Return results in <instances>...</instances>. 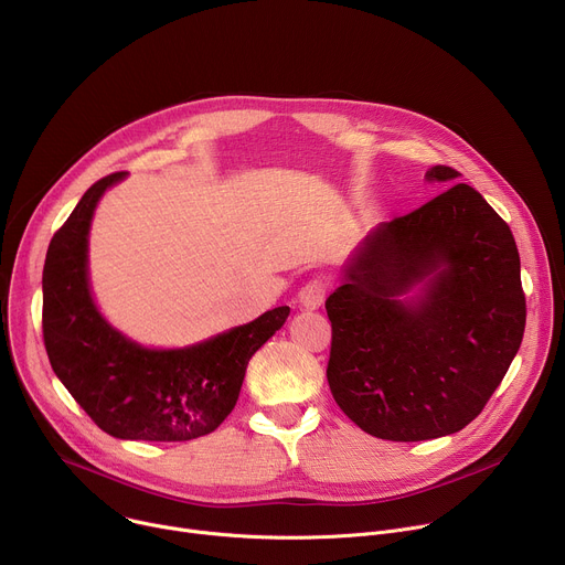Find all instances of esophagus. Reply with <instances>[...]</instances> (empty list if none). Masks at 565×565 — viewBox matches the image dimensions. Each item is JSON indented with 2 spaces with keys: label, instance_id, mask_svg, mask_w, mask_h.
<instances>
[{
  "label": "esophagus",
  "instance_id": "1",
  "mask_svg": "<svg viewBox=\"0 0 565 565\" xmlns=\"http://www.w3.org/2000/svg\"><path fill=\"white\" fill-rule=\"evenodd\" d=\"M324 295H327L324 284H321L319 279L308 281V284L299 290V295H297L299 308H303V310H317L321 303H324Z\"/></svg>",
  "mask_w": 565,
  "mask_h": 565
}]
</instances>
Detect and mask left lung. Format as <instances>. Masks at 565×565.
Instances as JSON below:
<instances>
[{"label":"left lung","instance_id":"obj_1","mask_svg":"<svg viewBox=\"0 0 565 565\" xmlns=\"http://www.w3.org/2000/svg\"><path fill=\"white\" fill-rule=\"evenodd\" d=\"M443 194L373 227L327 299L329 386L366 434L416 443L467 427L488 405L525 331L510 225L451 168Z\"/></svg>","mask_w":565,"mask_h":565}]
</instances>
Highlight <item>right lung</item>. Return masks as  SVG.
Segmentation results:
<instances>
[{"instance_id":"add662e5","label":"right lung","mask_w":565,"mask_h":565,"mask_svg":"<svg viewBox=\"0 0 565 565\" xmlns=\"http://www.w3.org/2000/svg\"><path fill=\"white\" fill-rule=\"evenodd\" d=\"M109 174L79 199L51 238L42 275L49 362L89 418L120 440L183 443L212 434L234 409L250 358L284 327L288 306L266 310L183 349L134 342L100 312L89 281V232Z\"/></svg>"}]
</instances>
